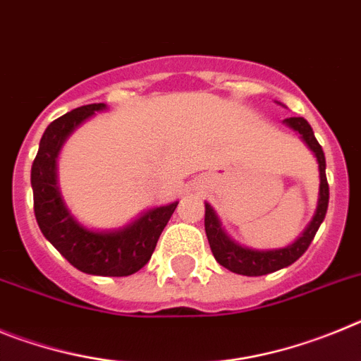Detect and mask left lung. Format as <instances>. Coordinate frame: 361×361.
<instances>
[{
    "mask_svg": "<svg viewBox=\"0 0 361 361\" xmlns=\"http://www.w3.org/2000/svg\"><path fill=\"white\" fill-rule=\"evenodd\" d=\"M283 124L295 130L300 135V139L311 149L312 155L317 157L318 171H320V191H318L317 212H314L304 233L289 245L276 247V250H255V247H247V245H242L237 240H233L226 233V229L222 228V222H220L215 209L212 208V204L206 202L204 228H206V237H208L213 257H215V260L220 266H224L226 269L233 271L237 275L262 276L267 275V273H273V271L291 266L293 262H296L307 251L309 244H311L314 235H317L318 228H320V224L325 219V213H327L329 184H327V177H325L324 149L318 145L317 137L312 133L311 124L304 117H289V119H283Z\"/></svg>",
    "mask_w": 361,
    "mask_h": 361,
    "instance_id": "8db88e82",
    "label": "left lung"
}]
</instances>
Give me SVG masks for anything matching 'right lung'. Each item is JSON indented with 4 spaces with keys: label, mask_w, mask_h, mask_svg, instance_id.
I'll return each instance as SVG.
<instances>
[{
    "label": "right lung",
    "mask_w": 361,
    "mask_h": 361,
    "mask_svg": "<svg viewBox=\"0 0 361 361\" xmlns=\"http://www.w3.org/2000/svg\"><path fill=\"white\" fill-rule=\"evenodd\" d=\"M104 110H108L104 103L86 104L65 114L44 130L30 171L34 213L44 238L73 267L88 275L128 276L148 264L178 200L146 209L116 229L86 228L72 215L57 184V157L66 139Z\"/></svg>",
    "instance_id": "obj_1"
}]
</instances>
